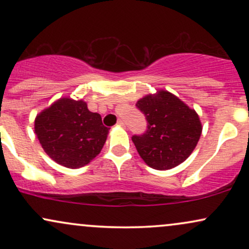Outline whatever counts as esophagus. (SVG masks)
Returning <instances> with one entry per match:
<instances>
[{
	"label": "esophagus",
	"mask_w": 249,
	"mask_h": 249,
	"mask_svg": "<svg viewBox=\"0 0 249 249\" xmlns=\"http://www.w3.org/2000/svg\"><path fill=\"white\" fill-rule=\"evenodd\" d=\"M117 125H118V126H124V122H123L122 121V119H119V121L118 122H117Z\"/></svg>",
	"instance_id": "esophagus-1"
}]
</instances>
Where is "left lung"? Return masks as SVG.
I'll return each instance as SVG.
<instances>
[{
  "label": "left lung",
  "instance_id": "8db88e82",
  "mask_svg": "<svg viewBox=\"0 0 249 249\" xmlns=\"http://www.w3.org/2000/svg\"><path fill=\"white\" fill-rule=\"evenodd\" d=\"M136 107L147 121L145 133L132 137L142 160L160 171L170 170L186 160L201 136L198 113L165 90L145 96Z\"/></svg>",
  "mask_w": 249,
  "mask_h": 249
}]
</instances>
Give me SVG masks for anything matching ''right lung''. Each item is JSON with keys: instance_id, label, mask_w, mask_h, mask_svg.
<instances>
[{"instance_id": "right-lung-1", "label": "right lung", "mask_w": 249, "mask_h": 249, "mask_svg": "<svg viewBox=\"0 0 249 249\" xmlns=\"http://www.w3.org/2000/svg\"><path fill=\"white\" fill-rule=\"evenodd\" d=\"M35 133L43 150L57 164L79 168L98 156L107 142L108 127L87 103L61 98L35 119Z\"/></svg>"}]
</instances>
